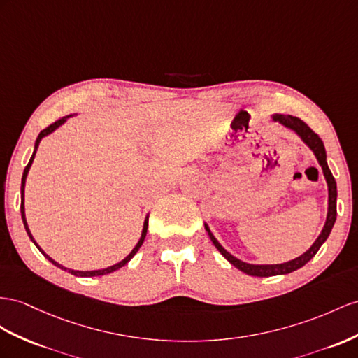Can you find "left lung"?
Segmentation results:
<instances>
[{
  "label": "left lung",
  "mask_w": 358,
  "mask_h": 358,
  "mask_svg": "<svg viewBox=\"0 0 358 358\" xmlns=\"http://www.w3.org/2000/svg\"><path fill=\"white\" fill-rule=\"evenodd\" d=\"M273 121H278L284 127H287V128H290V130L295 131L301 137V139L310 146V150L315 152L319 164L322 166L324 176H325L327 185H328V215H327L325 225L322 228V233L319 234L316 242L310 246V250L306 251L302 255H299V257L293 259L290 262H286V263H281V264H250V263H245L239 259L233 257L230 252H227L222 248L221 243L215 239V236L210 233L208 227L206 225V230L210 236V239H212L213 245L217 248V251L221 252L224 257L233 264V266H236L237 269L245 272V273L252 275V277H273V275H284V273H290V272L304 266L306 263H308L311 259L315 257V254L319 251L320 245L327 241V237L329 236V233H331V228L336 222V216H337V207H336L337 186H336V180L333 177V173H331V171H329L328 164H327V154H325L324 142L320 141V137L313 130H311V128L304 121H302V119H299L296 116L275 115Z\"/></svg>",
  "instance_id": "1"
}]
</instances>
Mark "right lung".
<instances>
[{"label": "right lung", "instance_id": "1", "mask_svg": "<svg viewBox=\"0 0 358 358\" xmlns=\"http://www.w3.org/2000/svg\"><path fill=\"white\" fill-rule=\"evenodd\" d=\"M66 121V117H60V119H57L56 122L54 124H51V125H48L47 128H45V130H42L41 133H39V136H38V139H36V143H34V152H33V155H31V159H30V162H29V164H27L25 166V169H24V173H22V181H21V216H22V222H24V227H25V231H27V234H29V237L30 239L33 241V243L38 246V250L45 255V257H47L52 264H56L57 268H60V269H65V271H68V272H71L72 275H76V277H99V275H106V273H110V272H115V271H117L119 268H122V266H125V264L130 262L133 257H134V254L139 251V248L142 246V243H143V241H145V236H146V230H148V216H146V219H145V224H143V230H142V236H141V239H139V242H137V245L134 246L133 248V251L127 255V257L122 260V262H119V263H116V264H113V266H110V268H106V269H99V271H74V269H68V268H63L62 264H59L57 262H54L51 257H48L47 254H45L42 250H41V246L34 242V239H33V236H31V233H30V230H29V225H27V219H25V208H24V189H25V180H27V176H29V171H30V166H31V163H33V160H34V155H36V151H38V146H39V142L42 141V137H45V136H48L50 133H52L54 130H56L57 127H60L63 122Z\"/></svg>", "mask_w": 358, "mask_h": 358}]
</instances>
